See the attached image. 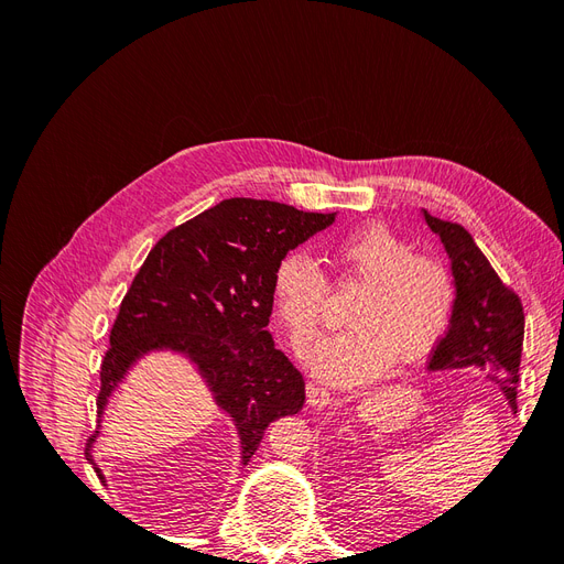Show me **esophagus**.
<instances>
[{
	"instance_id": "obj_1",
	"label": "esophagus",
	"mask_w": 564,
	"mask_h": 564,
	"mask_svg": "<svg viewBox=\"0 0 564 564\" xmlns=\"http://www.w3.org/2000/svg\"><path fill=\"white\" fill-rule=\"evenodd\" d=\"M305 395H308V404L311 406L322 409V406L332 404V392L327 388L317 386V383H308V388H305Z\"/></svg>"
}]
</instances>
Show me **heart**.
Here are the masks:
<instances>
[{
	"label": "heart",
	"instance_id": "heart-1",
	"mask_svg": "<svg viewBox=\"0 0 564 564\" xmlns=\"http://www.w3.org/2000/svg\"><path fill=\"white\" fill-rule=\"evenodd\" d=\"M332 256L344 275L365 289L348 313L350 327L303 350L315 377L336 386L365 383L392 360H416L445 334L456 289L449 268L435 256L412 253L404 237L381 224L340 237ZM327 294V275L311 253L282 256L272 272V296L294 344L315 334Z\"/></svg>",
	"mask_w": 564,
	"mask_h": 564
}]
</instances>
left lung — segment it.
<instances>
[{
  "label": "left lung",
  "instance_id": "1",
  "mask_svg": "<svg viewBox=\"0 0 564 564\" xmlns=\"http://www.w3.org/2000/svg\"><path fill=\"white\" fill-rule=\"evenodd\" d=\"M425 226L449 256L456 289L447 334L435 346L429 371L477 369L489 373L503 398L518 412V371L524 340V313L520 299L494 272L473 235L458 224L435 218L421 209Z\"/></svg>",
  "mask_w": 564,
  "mask_h": 564
}]
</instances>
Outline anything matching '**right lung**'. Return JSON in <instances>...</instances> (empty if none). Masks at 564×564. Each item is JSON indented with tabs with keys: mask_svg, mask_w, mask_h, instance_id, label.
Returning <instances> with one entry per match:
<instances>
[{
	"mask_svg": "<svg viewBox=\"0 0 564 564\" xmlns=\"http://www.w3.org/2000/svg\"><path fill=\"white\" fill-rule=\"evenodd\" d=\"M336 220L289 204L232 197L169 230L152 247L119 305L110 350L100 365L98 419L135 362L174 352L207 383L216 406L240 435L242 466L268 425L299 414L305 383L265 329L272 272L282 256ZM100 431L87 442V460Z\"/></svg>",
	"mask_w": 564,
	"mask_h": 564,
	"instance_id": "1",
	"label": "right lung"
}]
</instances>
